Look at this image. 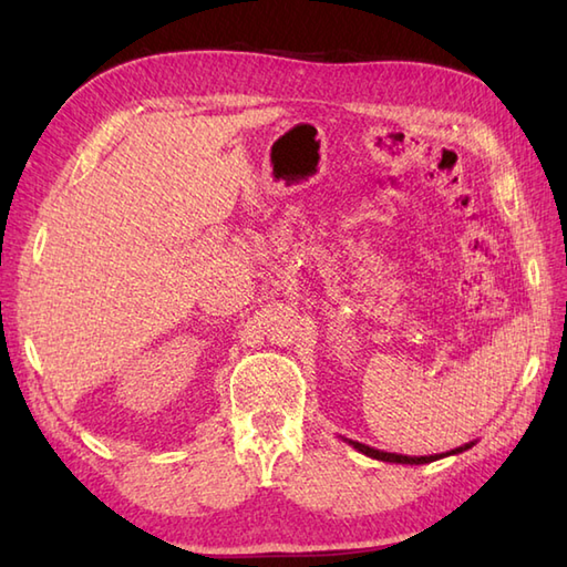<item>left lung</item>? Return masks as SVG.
<instances>
[{"label": "left lung", "mask_w": 567, "mask_h": 567, "mask_svg": "<svg viewBox=\"0 0 567 567\" xmlns=\"http://www.w3.org/2000/svg\"><path fill=\"white\" fill-rule=\"evenodd\" d=\"M346 443L353 445L355 451H360V453L368 455V457H375V461H382V463H402V465H424V463H433V461H441V457H445V455L463 453V451L473 449V445H475V441H470V443L461 445V449H453V451H449V453H436V455H402V453H388V451L370 449V445L351 441V439H346Z\"/></svg>", "instance_id": "obj_1"}]
</instances>
